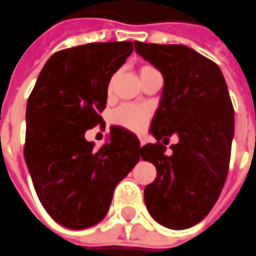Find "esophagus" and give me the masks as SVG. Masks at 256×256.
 I'll list each match as a JSON object with an SVG mask.
<instances>
[{"label": "esophagus", "mask_w": 256, "mask_h": 256, "mask_svg": "<svg viewBox=\"0 0 256 256\" xmlns=\"http://www.w3.org/2000/svg\"><path fill=\"white\" fill-rule=\"evenodd\" d=\"M138 140H140V146L144 144V138L143 137H138Z\"/></svg>", "instance_id": "obj_1"}]
</instances>
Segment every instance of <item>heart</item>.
I'll use <instances>...</instances> for the list:
<instances>
[{
    "mask_svg": "<svg viewBox=\"0 0 256 256\" xmlns=\"http://www.w3.org/2000/svg\"><path fill=\"white\" fill-rule=\"evenodd\" d=\"M152 66H143L140 69V75ZM150 112L144 106H136V104H123L118 108L112 114V120L123 128L130 130H138L144 126L146 120L148 118Z\"/></svg>",
    "mask_w": 256,
    "mask_h": 256,
    "instance_id": "obj_1",
    "label": "heart"
}]
</instances>
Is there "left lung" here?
Returning a JSON list of instances; mask_svg holds the SVG:
<instances>
[{"label":"left lung","instance_id":"1","mask_svg":"<svg viewBox=\"0 0 256 256\" xmlns=\"http://www.w3.org/2000/svg\"><path fill=\"white\" fill-rule=\"evenodd\" d=\"M134 48L164 78L150 128L157 143L140 150L157 170L144 188L146 207L158 224L186 230L207 216L224 187L234 137L232 102L221 69L194 49L137 40ZM172 134L179 143L166 155L160 140Z\"/></svg>","mask_w":256,"mask_h":256}]
</instances>
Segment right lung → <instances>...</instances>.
I'll list each match as a JSON object with an SVG mask.
<instances>
[{
	"label": "right lung",
	"instance_id": "1",
	"mask_svg": "<svg viewBox=\"0 0 256 256\" xmlns=\"http://www.w3.org/2000/svg\"><path fill=\"white\" fill-rule=\"evenodd\" d=\"M133 44L93 42L49 58L26 103L24 157L40 204L58 224L84 230L108 214L113 191L140 160V142L112 126L99 150L86 130L104 124L108 86Z\"/></svg>",
	"mask_w": 256,
	"mask_h": 256
}]
</instances>
